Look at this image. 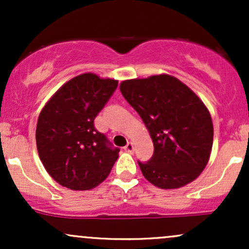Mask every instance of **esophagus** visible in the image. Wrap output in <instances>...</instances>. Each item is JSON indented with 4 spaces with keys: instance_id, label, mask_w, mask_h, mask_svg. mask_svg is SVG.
Instances as JSON below:
<instances>
[{
    "instance_id": "1",
    "label": "esophagus",
    "mask_w": 249,
    "mask_h": 249,
    "mask_svg": "<svg viewBox=\"0 0 249 249\" xmlns=\"http://www.w3.org/2000/svg\"><path fill=\"white\" fill-rule=\"evenodd\" d=\"M125 148V151H127V152H130V153H132L133 151H134V144L132 142H127V145L126 146L124 147Z\"/></svg>"
}]
</instances>
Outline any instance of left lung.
I'll use <instances>...</instances> for the list:
<instances>
[{
    "label": "left lung",
    "instance_id": "1",
    "mask_svg": "<svg viewBox=\"0 0 249 249\" xmlns=\"http://www.w3.org/2000/svg\"><path fill=\"white\" fill-rule=\"evenodd\" d=\"M119 89L152 138V158L138 161L145 178L164 190L198 178L213 145L212 118L199 97L168 75L124 81Z\"/></svg>",
    "mask_w": 249,
    "mask_h": 249
}]
</instances>
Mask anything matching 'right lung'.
Instances as JSON below:
<instances>
[{
    "mask_svg": "<svg viewBox=\"0 0 249 249\" xmlns=\"http://www.w3.org/2000/svg\"><path fill=\"white\" fill-rule=\"evenodd\" d=\"M118 87V81L83 73L65 83L38 117L36 144L47 172L62 186L91 190L107 179L118 158L93 121Z\"/></svg>",
    "mask_w": 249,
    "mask_h": 249,
    "instance_id": "1",
    "label": "right lung"
}]
</instances>
